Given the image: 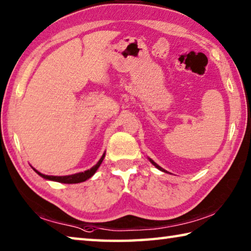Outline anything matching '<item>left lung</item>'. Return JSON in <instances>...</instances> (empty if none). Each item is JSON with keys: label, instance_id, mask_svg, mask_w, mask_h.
I'll list each match as a JSON object with an SVG mask.
<instances>
[{"label": "left lung", "instance_id": "8db88e82", "mask_svg": "<svg viewBox=\"0 0 251 251\" xmlns=\"http://www.w3.org/2000/svg\"><path fill=\"white\" fill-rule=\"evenodd\" d=\"M148 159H150V161H151V163L152 164V165H154V166L157 168V169H159V171L160 172H164V173H167V171H165V169L164 168H161L160 166H159V165H157L156 163H155V161L154 160H152V159H151V158H148Z\"/></svg>", "mask_w": 251, "mask_h": 251}]
</instances>
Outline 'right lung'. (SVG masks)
Returning <instances> with one entry per match:
<instances>
[{"instance_id":"1","label":"right lung","mask_w":251,"mask_h":251,"mask_svg":"<svg viewBox=\"0 0 251 251\" xmlns=\"http://www.w3.org/2000/svg\"><path fill=\"white\" fill-rule=\"evenodd\" d=\"M105 154L104 152L101 155L100 159L97 161V164L95 166H93L91 169H87V171L82 172V173H77V174H73V175H67V176H50V175H44V174L40 173L39 171H36L35 168L34 172H35L37 175H40L42 178H44L46 180H52V181H57V182H62V184H78V182H83L85 180H87L88 178H91L94 174L97 172V169L100 166V164L103 163V160L105 158Z\"/></svg>"}]
</instances>
